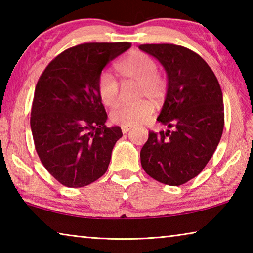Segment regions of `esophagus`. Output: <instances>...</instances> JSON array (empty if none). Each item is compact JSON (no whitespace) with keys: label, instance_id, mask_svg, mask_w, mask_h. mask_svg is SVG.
<instances>
[{"label":"esophagus","instance_id":"obj_1","mask_svg":"<svg viewBox=\"0 0 253 253\" xmlns=\"http://www.w3.org/2000/svg\"><path fill=\"white\" fill-rule=\"evenodd\" d=\"M131 129L130 126H122V131L123 134H127L128 131H129Z\"/></svg>","mask_w":253,"mask_h":253}]
</instances>
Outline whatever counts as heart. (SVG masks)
Returning a JSON list of instances; mask_svg holds the SVG:
<instances>
[{"label":"heart","mask_w":253,"mask_h":253,"mask_svg":"<svg viewBox=\"0 0 253 253\" xmlns=\"http://www.w3.org/2000/svg\"><path fill=\"white\" fill-rule=\"evenodd\" d=\"M117 74L122 79L138 83V98L161 100L165 95L166 84L157 72V65L149 55L139 51L127 54L116 66ZM97 90L102 104L114 107L119 100V84L108 72H101L98 77ZM154 107L151 101L143 100L136 105H123L114 109L110 121L121 126H138L152 116Z\"/></svg>","instance_id":"1"}]
</instances>
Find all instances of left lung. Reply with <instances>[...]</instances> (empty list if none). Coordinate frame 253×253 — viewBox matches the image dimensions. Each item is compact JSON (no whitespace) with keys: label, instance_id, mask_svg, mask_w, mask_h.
Instances as JSON below:
<instances>
[{"label":"left lung","instance_id":"1","mask_svg":"<svg viewBox=\"0 0 253 253\" xmlns=\"http://www.w3.org/2000/svg\"><path fill=\"white\" fill-rule=\"evenodd\" d=\"M138 48L155 58L168 75L157 121L169 127L158 134L149 131L140 163L156 181L182 185L202 172L220 143L224 127L221 87L208 63L190 49L168 43Z\"/></svg>","mask_w":253,"mask_h":253}]
</instances>
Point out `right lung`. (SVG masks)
I'll list each match as a JSON object with an SVG mask.
<instances>
[{"label":"right lung","instance_id":"obj_1","mask_svg":"<svg viewBox=\"0 0 253 253\" xmlns=\"http://www.w3.org/2000/svg\"><path fill=\"white\" fill-rule=\"evenodd\" d=\"M129 48V42L76 45L55 57L38 81L30 119L34 146L62 185H89L108 169L123 132L105 125L108 117L97 81L111 60Z\"/></svg>","mask_w":253,"mask_h":253}]
</instances>
